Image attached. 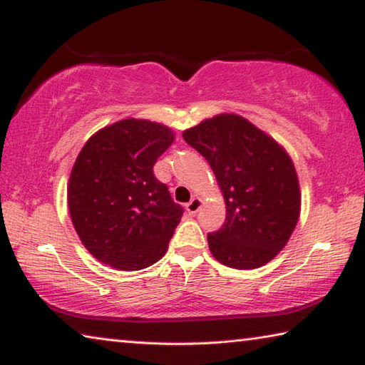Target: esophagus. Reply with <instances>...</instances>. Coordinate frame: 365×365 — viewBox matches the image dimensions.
Instances as JSON below:
<instances>
[{
  "mask_svg": "<svg viewBox=\"0 0 365 365\" xmlns=\"http://www.w3.org/2000/svg\"><path fill=\"white\" fill-rule=\"evenodd\" d=\"M201 207V200L200 197H193L190 202H187V212L190 215H195L197 211H200Z\"/></svg>",
  "mask_w": 365,
  "mask_h": 365,
  "instance_id": "1",
  "label": "esophagus"
}]
</instances>
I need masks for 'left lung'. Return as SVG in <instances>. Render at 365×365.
<instances>
[{
  "label": "left lung",
  "mask_w": 365,
  "mask_h": 365,
  "mask_svg": "<svg viewBox=\"0 0 365 365\" xmlns=\"http://www.w3.org/2000/svg\"><path fill=\"white\" fill-rule=\"evenodd\" d=\"M211 165L225 200L219 230L207 233L212 256L233 269H256L274 259L299 217L294 165L275 140L243 117L220 114L183 132Z\"/></svg>",
  "instance_id": "obj_1"
}]
</instances>
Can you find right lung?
<instances>
[{"instance_id": "right-lung-1", "label": "right lung", "mask_w": 365, "mask_h": 365, "mask_svg": "<svg viewBox=\"0 0 365 365\" xmlns=\"http://www.w3.org/2000/svg\"><path fill=\"white\" fill-rule=\"evenodd\" d=\"M172 141L160 123L125 119L96 132L80 151L67 201L78 238L100 262L140 270L168 251L183 207L153 168Z\"/></svg>"}]
</instances>
